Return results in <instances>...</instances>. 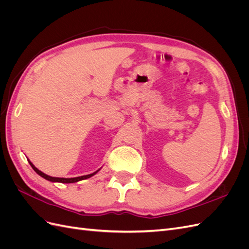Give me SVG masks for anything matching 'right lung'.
I'll return each mask as SVG.
<instances>
[{
  "label": "right lung",
  "mask_w": 249,
  "mask_h": 249,
  "mask_svg": "<svg viewBox=\"0 0 249 249\" xmlns=\"http://www.w3.org/2000/svg\"><path fill=\"white\" fill-rule=\"evenodd\" d=\"M29 163H30V165H31V167L38 173V175L40 176V177H42L43 178H46V179H48V180H51V182H58V183H66V184H69V183H76V182H79V180H82V179H85V178H91L92 176H94L95 173L99 171H95V172H93V173H91V175H87V176H82V177H78V178H54V177H50V176H48V175H46V173H43V172H41L40 170H38L37 169L34 165L29 161Z\"/></svg>",
  "instance_id": "add662e5"
}]
</instances>
